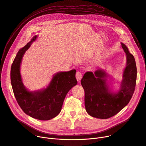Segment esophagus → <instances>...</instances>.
<instances>
[{
	"instance_id": "obj_1",
	"label": "esophagus",
	"mask_w": 146,
	"mask_h": 146,
	"mask_svg": "<svg viewBox=\"0 0 146 146\" xmlns=\"http://www.w3.org/2000/svg\"><path fill=\"white\" fill-rule=\"evenodd\" d=\"M82 78V74L81 72L78 71L76 73V78L78 82H80L81 81Z\"/></svg>"
}]
</instances>
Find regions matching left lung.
Here are the masks:
<instances>
[{
  "mask_svg": "<svg viewBox=\"0 0 146 146\" xmlns=\"http://www.w3.org/2000/svg\"><path fill=\"white\" fill-rule=\"evenodd\" d=\"M121 44L126 55V65L119 91H111L110 82L113 80L103 69H98L94 73L86 72L81 80L85 109L94 117L105 119L115 116L129 104L134 93L137 78L136 61L126 45Z\"/></svg>",
  "mask_w": 146,
  "mask_h": 146,
  "instance_id": "left-lung-1",
  "label": "left lung"
}]
</instances>
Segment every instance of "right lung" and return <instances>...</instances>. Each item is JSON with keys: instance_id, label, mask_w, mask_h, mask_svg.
<instances>
[{"instance_id": "obj_1", "label": "right lung", "mask_w": 146, "mask_h": 146, "mask_svg": "<svg viewBox=\"0 0 146 146\" xmlns=\"http://www.w3.org/2000/svg\"><path fill=\"white\" fill-rule=\"evenodd\" d=\"M37 38L35 36L18 51L11 67L10 80L17 102L25 113L38 120H48L60 113L67 93L77 84L76 70L56 73L47 88L29 91L22 81L20 65L26 51Z\"/></svg>"}]
</instances>
